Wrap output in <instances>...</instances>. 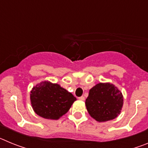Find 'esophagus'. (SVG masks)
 Masks as SVG:
<instances>
[{
  "mask_svg": "<svg viewBox=\"0 0 148 148\" xmlns=\"http://www.w3.org/2000/svg\"><path fill=\"white\" fill-rule=\"evenodd\" d=\"M78 99L80 101H84L85 100V98H84V96H81V97L78 98Z\"/></svg>",
  "mask_w": 148,
  "mask_h": 148,
  "instance_id": "34e87169",
  "label": "esophagus"
}]
</instances>
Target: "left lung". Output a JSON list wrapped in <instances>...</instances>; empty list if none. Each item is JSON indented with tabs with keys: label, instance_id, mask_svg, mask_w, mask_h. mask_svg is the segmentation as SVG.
<instances>
[{
	"label": "left lung",
	"instance_id": "obj_1",
	"mask_svg": "<svg viewBox=\"0 0 148 148\" xmlns=\"http://www.w3.org/2000/svg\"><path fill=\"white\" fill-rule=\"evenodd\" d=\"M124 104L121 90L110 83H99L90 89L86 99L87 112L98 122L110 121L120 115Z\"/></svg>",
	"mask_w": 148,
	"mask_h": 148
}]
</instances>
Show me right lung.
Returning a JSON list of instances; mask_svg holds the SVG:
<instances>
[{"label": "right lung", "instance_id": "add662e5", "mask_svg": "<svg viewBox=\"0 0 148 148\" xmlns=\"http://www.w3.org/2000/svg\"><path fill=\"white\" fill-rule=\"evenodd\" d=\"M76 100L60 84L49 81L37 84L30 91V103L34 112L46 119H59Z\"/></svg>", "mask_w": 148, "mask_h": 148}]
</instances>
